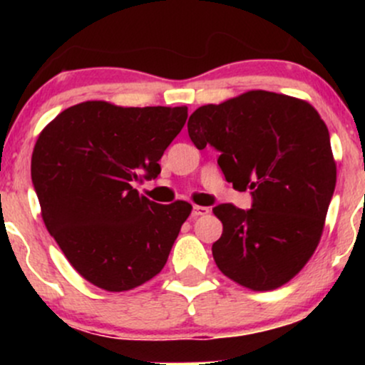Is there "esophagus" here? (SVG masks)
Returning a JSON list of instances; mask_svg holds the SVG:
<instances>
[{
	"instance_id": "34e87169",
	"label": "esophagus",
	"mask_w": 365,
	"mask_h": 365,
	"mask_svg": "<svg viewBox=\"0 0 365 365\" xmlns=\"http://www.w3.org/2000/svg\"><path fill=\"white\" fill-rule=\"evenodd\" d=\"M209 207H204V206H194L192 209V216L194 217H200V216H207L209 215Z\"/></svg>"
}]
</instances>
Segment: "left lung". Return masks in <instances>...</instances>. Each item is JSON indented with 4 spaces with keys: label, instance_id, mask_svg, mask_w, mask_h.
<instances>
[{
    "label": "left lung",
    "instance_id": "obj_1",
    "mask_svg": "<svg viewBox=\"0 0 365 365\" xmlns=\"http://www.w3.org/2000/svg\"><path fill=\"white\" fill-rule=\"evenodd\" d=\"M197 149L220 150L217 165L238 190H252V209L221 204L212 244L216 266L254 292L283 287L319 245L336 163L329 132L312 104L269 91H247L192 113Z\"/></svg>",
    "mask_w": 365,
    "mask_h": 365
}]
</instances>
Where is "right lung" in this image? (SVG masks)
<instances>
[{"label":"right lung","instance_id":"obj_1","mask_svg":"<svg viewBox=\"0 0 365 365\" xmlns=\"http://www.w3.org/2000/svg\"><path fill=\"white\" fill-rule=\"evenodd\" d=\"M185 106L125 108L86 101L49 121L32 150L41 216L83 279L127 292L165 267L192 204H158L133 183L156 178L159 159L187 121Z\"/></svg>","mask_w":365,"mask_h":365}]
</instances>
